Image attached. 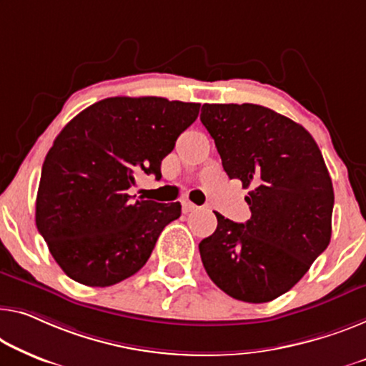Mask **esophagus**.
I'll list each match as a JSON object with an SVG mask.
<instances>
[{
	"label": "esophagus",
	"mask_w": 366,
	"mask_h": 366,
	"mask_svg": "<svg viewBox=\"0 0 366 366\" xmlns=\"http://www.w3.org/2000/svg\"><path fill=\"white\" fill-rule=\"evenodd\" d=\"M199 207L194 204V202H190V200H184L182 202V210H184V214H189V212H194V210H197Z\"/></svg>",
	"instance_id": "1"
}]
</instances>
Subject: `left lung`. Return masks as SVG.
<instances>
[{"instance_id":"left-lung-1","label":"left lung","mask_w":366,"mask_h":366,"mask_svg":"<svg viewBox=\"0 0 366 366\" xmlns=\"http://www.w3.org/2000/svg\"><path fill=\"white\" fill-rule=\"evenodd\" d=\"M200 122L227 176L249 190L252 210L247 223L215 212L217 230L199 243L202 263L233 299L272 301L330 243L334 187L322 152L301 124L253 103H205Z\"/></svg>"}]
</instances>
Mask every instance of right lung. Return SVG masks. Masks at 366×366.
<instances>
[{
    "label": "right lung",
    "mask_w": 366,
    "mask_h": 366,
    "mask_svg": "<svg viewBox=\"0 0 366 366\" xmlns=\"http://www.w3.org/2000/svg\"><path fill=\"white\" fill-rule=\"evenodd\" d=\"M200 103L112 97L65 124L42 164L36 225L62 271L107 287L138 272L181 204L133 200L138 174L161 161L199 117Z\"/></svg>",
    "instance_id": "right-lung-1"
}]
</instances>
